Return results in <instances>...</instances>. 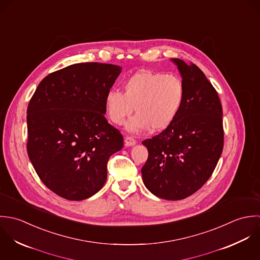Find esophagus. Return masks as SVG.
I'll return each instance as SVG.
<instances>
[{
  "instance_id": "1",
  "label": "esophagus",
  "mask_w": 260,
  "mask_h": 260,
  "mask_svg": "<svg viewBox=\"0 0 260 260\" xmlns=\"http://www.w3.org/2000/svg\"><path fill=\"white\" fill-rule=\"evenodd\" d=\"M124 143H125V146L132 147V146H135V145L137 144V141H136L133 137L127 136V137L124 139Z\"/></svg>"
}]
</instances>
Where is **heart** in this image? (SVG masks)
Masks as SVG:
<instances>
[{
  "mask_svg": "<svg viewBox=\"0 0 260 260\" xmlns=\"http://www.w3.org/2000/svg\"><path fill=\"white\" fill-rule=\"evenodd\" d=\"M186 99L183 80L173 74L153 71H140L123 83V92L109 90L105 106L109 119L117 125L124 123L134 107L138 113L127 123L129 131L160 132L169 127Z\"/></svg>",
  "mask_w": 260,
  "mask_h": 260,
  "instance_id": "1",
  "label": "heart"
}]
</instances>
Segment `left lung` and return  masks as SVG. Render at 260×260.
<instances>
[{
    "label": "left lung",
    "instance_id": "1",
    "mask_svg": "<svg viewBox=\"0 0 260 260\" xmlns=\"http://www.w3.org/2000/svg\"><path fill=\"white\" fill-rule=\"evenodd\" d=\"M186 87L174 122L145 140L149 156L142 168L144 184L156 197L182 200L197 192L213 174L223 151V111L218 93L194 63L173 58Z\"/></svg>",
    "mask_w": 260,
    "mask_h": 260
}]
</instances>
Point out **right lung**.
Instances as JSON below:
<instances>
[{"instance_id":"1","label":"right lung","mask_w":260,"mask_h":260,"mask_svg":"<svg viewBox=\"0 0 260 260\" xmlns=\"http://www.w3.org/2000/svg\"><path fill=\"white\" fill-rule=\"evenodd\" d=\"M120 71L99 62L69 65L47 75L28 104V156L43 184L64 199L98 193L109 156L123 147L104 117L105 96Z\"/></svg>"}]
</instances>
